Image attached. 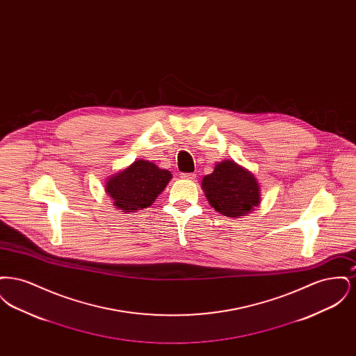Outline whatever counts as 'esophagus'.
Returning <instances> with one entry per match:
<instances>
[{
    "mask_svg": "<svg viewBox=\"0 0 356 356\" xmlns=\"http://www.w3.org/2000/svg\"><path fill=\"white\" fill-rule=\"evenodd\" d=\"M183 179H189V180H195V177H196V173H181L180 175Z\"/></svg>",
    "mask_w": 356,
    "mask_h": 356,
    "instance_id": "34e87169",
    "label": "esophagus"
}]
</instances>
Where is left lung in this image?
Segmentation results:
<instances>
[{"label": "left lung", "mask_w": 356, "mask_h": 356, "mask_svg": "<svg viewBox=\"0 0 356 356\" xmlns=\"http://www.w3.org/2000/svg\"><path fill=\"white\" fill-rule=\"evenodd\" d=\"M211 207L228 218L248 213L260 203L259 184L248 170L234 161H222L202 181Z\"/></svg>", "instance_id": "8db88e82"}]
</instances>
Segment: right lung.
Returning <instances> with one entry per match:
<instances>
[{"mask_svg": "<svg viewBox=\"0 0 356 356\" xmlns=\"http://www.w3.org/2000/svg\"><path fill=\"white\" fill-rule=\"evenodd\" d=\"M170 179V170H160L149 161L137 160L127 170L111 177L105 188L119 209L134 212L151 205Z\"/></svg>", "mask_w": 356, "mask_h": 356, "instance_id": "add662e5", "label": "right lung"}]
</instances>
